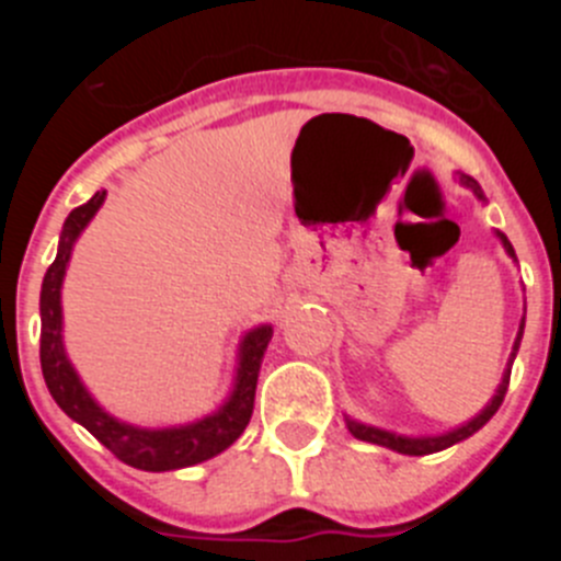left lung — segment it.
<instances>
[{
    "label": "left lung",
    "mask_w": 561,
    "mask_h": 561,
    "mask_svg": "<svg viewBox=\"0 0 561 561\" xmlns=\"http://www.w3.org/2000/svg\"><path fill=\"white\" fill-rule=\"evenodd\" d=\"M458 182H460V185L469 187V191H472L480 202H485L483 191H480V185L472 180V176H466V173H458ZM497 238H500V244H503L505 255L517 261V255H514L512 241H508V238H505L503 232H497ZM523 331H525V314H523V320H519V331H517V340H514L512 356H508V365H505L503 379H500V385H497V390H494L492 401H489V404H485V408L480 410L478 415H474V419H469V421H466V424H460V427L449 430V433H440V435H401V433H390V430L374 427V424H362V421H356V419H351V415H345L348 433L354 435V438L368 440V444H376V447H388V449H393V453H401V455H433V453H440V449L453 447V444H458V440H466V438H469V435L478 433V430L483 427V424H489V419H492V415L500 410V404H503V396H505V390H508V376H512L514 356H517L519 342H523Z\"/></svg>",
    "instance_id": "left-lung-1"
}]
</instances>
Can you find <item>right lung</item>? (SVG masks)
Segmentation results:
<instances>
[{
  "mask_svg": "<svg viewBox=\"0 0 561 561\" xmlns=\"http://www.w3.org/2000/svg\"><path fill=\"white\" fill-rule=\"evenodd\" d=\"M106 202V191H98L87 205L69 213L58 238L56 261L49 264L42 284V374L47 381L49 396L56 399L58 408L78 421L81 427L101 440L108 453H114L123 463L142 469V472H171V469H185L202 460L216 458L225 453L230 444H236L238 435L250 424L252 404H255L257 370L264 362L266 345L272 340V325H255L247 331L238 342V365L232 390L219 408L210 415H202L187 424L176 427H137L128 421L114 419L112 413L101 408L95 396L89 393L78 370L69 362L64 348V311H61V286L67 275L72 247L87 230V225L95 219V213Z\"/></svg>",
  "mask_w": 561,
  "mask_h": 561,
  "instance_id": "obj_1",
  "label": "right lung"
}]
</instances>
